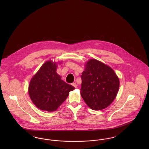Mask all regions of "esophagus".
<instances>
[{"label": "esophagus", "instance_id": "esophagus-1", "mask_svg": "<svg viewBox=\"0 0 149 149\" xmlns=\"http://www.w3.org/2000/svg\"><path fill=\"white\" fill-rule=\"evenodd\" d=\"M72 86H74L75 88H77V86H78V85H77L76 83H73L72 84Z\"/></svg>", "mask_w": 149, "mask_h": 149}]
</instances>
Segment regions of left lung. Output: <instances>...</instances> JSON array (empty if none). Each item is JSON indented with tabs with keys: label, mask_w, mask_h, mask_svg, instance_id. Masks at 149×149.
<instances>
[{
	"label": "left lung",
	"mask_w": 149,
	"mask_h": 149,
	"mask_svg": "<svg viewBox=\"0 0 149 149\" xmlns=\"http://www.w3.org/2000/svg\"><path fill=\"white\" fill-rule=\"evenodd\" d=\"M84 66V71L81 76V96L93 110L105 109L117 95L119 78L109 66L98 60L89 59Z\"/></svg>",
	"instance_id": "8db88e82"
}]
</instances>
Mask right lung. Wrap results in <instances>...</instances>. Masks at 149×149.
Listing matches in <instances>:
<instances>
[{"label": "right lung", "mask_w": 149, "mask_h": 149, "mask_svg": "<svg viewBox=\"0 0 149 149\" xmlns=\"http://www.w3.org/2000/svg\"><path fill=\"white\" fill-rule=\"evenodd\" d=\"M62 62L46 61L31 78L29 94L33 103L38 109L55 111L75 88L67 84L57 73L58 64Z\"/></svg>", "instance_id": "1"}]
</instances>
